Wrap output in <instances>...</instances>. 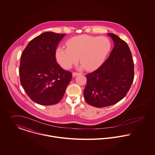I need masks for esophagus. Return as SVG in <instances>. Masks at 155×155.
<instances>
[{
  "label": "esophagus",
  "mask_w": 155,
  "mask_h": 155,
  "mask_svg": "<svg viewBox=\"0 0 155 155\" xmlns=\"http://www.w3.org/2000/svg\"><path fill=\"white\" fill-rule=\"evenodd\" d=\"M79 75H81V73H78V72H73L72 73V76L73 77H76V76Z\"/></svg>",
  "instance_id": "obj_1"
}]
</instances>
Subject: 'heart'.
Masks as SVG:
<instances>
[{
	"mask_svg": "<svg viewBox=\"0 0 155 155\" xmlns=\"http://www.w3.org/2000/svg\"><path fill=\"white\" fill-rule=\"evenodd\" d=\"M67 48L59 46L55 57L59 65L69 69L80 60L79 68L94 70L104 62L111 49V42L106 37L81 35L74 37L67 42Z\"/></svg>",
	"mask_w": 155,
	"mask_h": 155,
	"instance_id": "b5f03b06",
	"label": "heart"
}]
</instances>
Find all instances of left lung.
<instances>
[{"mask_svg":"<svg viewBox=\"0 0 155 155\" xmlns=\"http://www.w3.org/2000/svg\"><path fill=\"white\" fill-rule=\"evenodd\" d=\"M114 47L109 58L96 71L87 75L84 97L87 103L96 107L113 105L122 100L134 80L131 52L125 41L113 33Z\"/></svg>","mask_w":155,"mask_h":155,"instance_id":"1","label":"left lung"}]
</instances>
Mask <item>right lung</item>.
<instances>
[{
    "label": "right lung",
    "mask_w": 155,
    "mask_h": 155,
    "mask_svg": "<svg viewBox=\"0 0 155 155\" xmlns=\"http://www.w3.org/2000/svg\"><path fill=\"white\" fill-rule=\"evenodd\" d=\"M66 34L45 32L34 38L22 53L21 84L30 98L39 104L58 103L69 84L72 73L56 62L55 51Z\"/></svg>",
    "instance_id": "add662e5"
}]
</instances>
